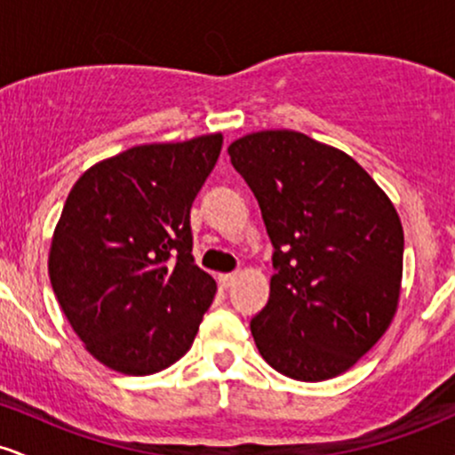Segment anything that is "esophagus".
Listing matches in <instances>:
<instances>
[{
    "instance_id": "esophagus-1",
    "label": "esophagus",
    "mask_w": 455,
    "mask_h": 455,
    "mask_svg": "<svg viewBox=\"0 0 455 455\" xmlns=\"http://www.w3.org/2000/svg\"><path fill=\"white\" fill-rule=\"evenodd\" d=\"M235 280H237V274H220V275H218V282H220L222 289H228V286H231Z\"/></svg>"
}]
</instances>
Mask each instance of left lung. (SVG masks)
I'll list each match as a JSON object with an SVG mask.
<instances>
[{
  "instance_id": "1",
  "label": "left lung",
  "mask_w": 455,
  "mask_h": 455,
  "mask_svg": "<svg viewBox=\"0 0 455 455\" xmlns=\"http://www.w3.org/2000/svg\"><path fill=\"white\" fill-rule=\"evenodd\" d=\"M274 243L269 301L250 323L284 377L318 383L353 368L394 321L404 231L394 203L342 149L260 130L228 145Z\"/></svg>"
}]
</instances>
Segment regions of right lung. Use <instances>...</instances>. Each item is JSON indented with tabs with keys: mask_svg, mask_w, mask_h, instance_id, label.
Wrapping results in <instances>:
<instances>
[{
	"mask_svg": "<svg viewBox=\"0 0 455 455\" xmlns=\"http://www.w3.org/2000/svg\"><path fill=\"white\" fill-rule=\"evenodd\" d=\"M222 134L145 143L90 166L72 186L49 250V278L87 353L130 377L190 351L216 280L192 257L190 207Z\"/></svg>",
	"mask_w": 455,
	"mask_h": 455,
	"instance_id": "add662e5",
	"label": "right lung"
}]
</instances>
